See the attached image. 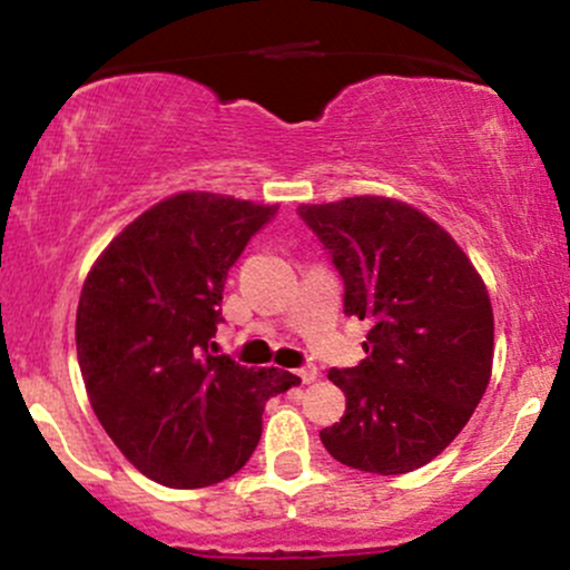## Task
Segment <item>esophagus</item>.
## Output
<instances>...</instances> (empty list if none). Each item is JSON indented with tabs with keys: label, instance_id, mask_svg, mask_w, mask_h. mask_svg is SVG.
I'll list each match as a JSON object with an SVG mask.
<instances>
[{
	"label": "esophagus",
	"instance_id": "1",
	"mask_svg": "<svg viewBox=\"0 0 570 570\" xmlns=\"http://www.w3.org/2000/svg\"><path fill=\"white\" fill-rule=\"evenodd\" d=\"M297 375H299V381H303V383H313L318 377L316 364H305V367L297 370Z\"/></svg>",
	"mask_w": 570,
	"mask_h": 570
}]
</instances>
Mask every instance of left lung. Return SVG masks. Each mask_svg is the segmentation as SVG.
<instances>
[{"label": "left lung", "instance_id": "1", "mask_svg": "<svg viewBox=\"0 0 570 570\" xmlns=\"http://www.w3.org/2000/svg\"><path fill=\"white\" fill-rule=\"evenodd\" d=\"M343 278V311L370 322L358 367L330 370L345 415L322 431L358 472L421 469L469 423L490 381L493 307L461 246L391 198L299 206Z\"/></svg>", "mask_w": 570, "mask_h": 570}]
</instances>
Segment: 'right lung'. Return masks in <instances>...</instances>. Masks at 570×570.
I'll return each instance as SVG.
<instances>
[{
  "label": "right lung",
  "mask_w": 570,
  "mask_h": 570,
  "mask_svg": "<svg viewBox=\"0 0 570 570\" xmlns=\"http://www.w3.org/2000/svg\"><path fill=\"white\" fill-rule=\"evenodd\" d=\"M278 214L181 193L134 219L85 278L77 358L90 404L122 455L168 488H206L252 458L271 396L292 372L217 356L227 271Z\"/></svg>",
  "instance_id": "obj_1"
}]
</instances>
